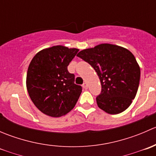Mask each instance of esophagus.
I'll list each match as a JSON object with an SVG mask.
<instances>
[{
    "mask_svg": "<svg viewBox=\"0 0 156 156\" xmlns=\"http://www.w3.org/2000/svg\"><path fill=\"white\" fill-rule=\"evenodd\" d=\"M82 87H83V88H84V89L87 90L88 88V85H87V83H84V84H83V85H82Z\"/></svg>",
    "mask_w": 156,
    "mask_h": 156,
    "instance_id": "1",
    "label": "esophagus"
}]
</instances>
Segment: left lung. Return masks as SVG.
I'll return each instance as SVG.
<instances>
[{
    "instance_id": "left-lung-1",
    "label": "left lung",
    "mask_w": 156,
    "mask_h": 156,
    "mask_svg": "<svg viewBox=\"0 0 156 156\" xmlns=\"http://www.w3.org/2000/svg\"><path fill=\"white\" fill-rule=\"evenodd\" d=\"M77 56L98 75L102 87L97 97L99 108L112 115L127 109L136 97L140 78V69L133 53L122 47L101 44L81 50Z\"/></svg>"
}]
</instances>
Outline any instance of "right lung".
<instances>
[{
  "mask_svg": "<svg viewBox=\"0 0 156 156\" xmlns=\"http://www.w3.org/2000/svg\"><path fill=\"white\" fill-rule=\"evenodd\" d=\"M78 50L58 45L41 50L31 59L26 87L31 101L44 114L60 117L75 107L82 87L75 84V75L67 67Z\"/></svg>",
  "mask_w": 156,
  "mask_h": 156,
  "instance_id": "1",
  "label": "right lung"
}]
</instances>
